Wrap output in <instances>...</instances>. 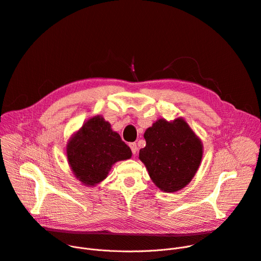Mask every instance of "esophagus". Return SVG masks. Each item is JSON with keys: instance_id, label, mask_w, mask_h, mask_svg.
Instances as JSON below:
<instances>
[{"instance_id": "esophagus-1", "label": "esophagus", "mask_w": 261, "mask_h": 261, "mask_svg": "<svg viewBox=\"0 0 261 261\" xmlns=\"http://www.w3.org/2000/svg\"><path fill=\"white\" fill-rule=\"evenodd\" d=\"M128 145H129L130 149H132V152H133V154H136V153H137V149H138V147H137V144H136V143H129Z\"/></svg>"}]
</instances>
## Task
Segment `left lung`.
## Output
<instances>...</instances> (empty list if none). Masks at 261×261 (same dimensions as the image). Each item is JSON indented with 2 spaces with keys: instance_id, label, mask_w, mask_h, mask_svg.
<instances>
[{
  "instance_id": "1",
  "label": "left lung",
  "mask_w": 261,
  "mask_h": 261,
  "mask_svg": "<svg viewBox=\"0 0 261 261\" xmlns=\"http://www.w3.org/2000/svg\"><path fill=\"white\" fill-rule=\"evenodd\" d=\"M146 145L139 159L153 184L172 193L186 187L202 162L203 143L182 117L158 119L144 133Z\"/></svg>"
}]
</instances>
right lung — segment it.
Listing matches in <instances>:
<instances>
[{"mask_svg":"<svg viewBox=\"0 0 261 261\" xmlns=\"http://www.w3.org/2000/svg\"><path fill=\"white\" fill-rule=\"evenodd\" d=\"M66 148L73 174L87 187L102 182L115 163L132 158L130 148L100 115L87 120Z\"/></svg>","mask_w":261,"mask_h":261,"instance_id":"add662e5","label":"right lung"}]
</instances>
